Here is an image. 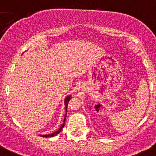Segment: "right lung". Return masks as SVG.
<instances>
[{
    "mask_svg": "<svg viewBox=\"0 0 156 156\" xmlns=\"http://www.w3.org/2000/svg\"><path fill=\"white\" fill-rule=\"evenodd\" d=\"M70 96H68V97L66 98V99H65V107H66V110H67V104H68V102H69V101H70ZM66 116H67V113L65 115V119H64V123L62 124V126H61V128H59V129L57 131H55V132L52 133V134H47V135H40V136H41V137H54V136L57 135L58 133L61 132V131L62 130V128H63L64 126H65V120H66Z\"/></svg>",
    "mask_w": 156,
    "mask_h": 156,
    "instance_id": "obj_1",
    "label": "right lung"
}]
</instances>
